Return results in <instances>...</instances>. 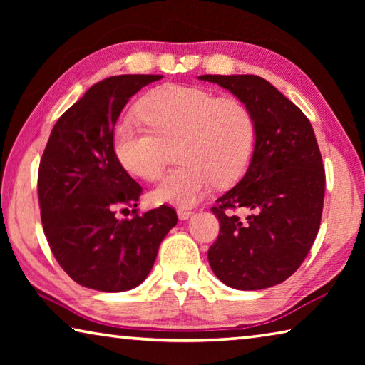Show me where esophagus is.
<instances>
[{
	"label": "esophagus",
	"instance_id": "esophagus-1",
	"mask_svg": "<svg viewBox=\"0 0 365 365\" xmlns=\"http://www.w3.org/2000/svg\"><path fill=\"white\" fill-rule=\"evenodd\" d=\"M177 214H178V217H180L182 220H187L188 217H191V215H193V211H191V209H188V207H178L177 209Z\"/></svg>",
	"mask_w": 365,
	"mask_h": 365
}]
</instances>
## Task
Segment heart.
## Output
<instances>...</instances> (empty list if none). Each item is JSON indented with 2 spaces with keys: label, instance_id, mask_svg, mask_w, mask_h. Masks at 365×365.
<instances>
[{
  "label": "heart",
  "instance_id": "b5f03b06",
  "mask_svg": "<svg viewBox=\"0 0 365 365\" xmlns=\"http://www.w3.org/2000/svg\"><path fill=\"white\" fill-rule=\"evenodd\" d=\"M148 128L123 120L113 138L122 168L146 182L163 174L168 146L178 141L172 169L154 197L195 205L214 183L225 187L243 175L255 151L256 128L248 106L235 96H215L201 86L163 85L138 106Z\"/></svg>",
  "mask_w": 365,
  "mask_h": 365
}]
</instances>
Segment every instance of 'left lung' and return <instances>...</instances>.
Masks as SVG:
<instances>
[{"label": "left lung", "mask_w": 365, "mask_h": 365, "mask_svg": "<svg viewBox=\"0 0 365 365\" xmlns=\"http://www.w3.org/2000/svg\"><path fill=\"white\" fill-rule=\"evenodd\" d=\"M227 88L251 110L256 143L237 187L211 211L220 232L207 251L211 269L235 289L285 282L304 261L322 219L325 170L312 125L302 110L257 76H201ZM237 208L250 212L245 220Z\"/></svg>", "instance_id": "obj_1"}]
</instances>
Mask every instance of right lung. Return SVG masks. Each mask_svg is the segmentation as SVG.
<instances>
[{
  "mask_svg": "<svg viewBox=\"0 0 365 365\" xmlns=\"http://www.w3.org/2000/svg\"><path fill=\"white\" fill-rule=\"evenodd\" d=\"M160 78L130 73L95 83L59 117L43 151V230L61 267L82 287L109 293L138 287L177 224L170 206L138 212L141 187L122 168L113 145L128 98ZM120 207L131 209L130 218L116 217Z\"/></svg>",
  "mask_w": 365,
  "mask_h": 365,
  "instance_id": "right-lung-1",
  "label": "right lung"
}]
</instances>
